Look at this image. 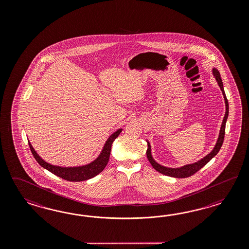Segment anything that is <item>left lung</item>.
<instances>
[{
    "label": "left lung",
    "mask_w": 249,
    "mask_h": 249,
    "mask_svg": "<svg viewBox=\"0 0 249 249\" xmlns=\"http://www.w3.org/2000/svg\"><path fill=\"white\" fill-rule=\"evenodd\" d=\"M213 75L214 76L215 80L217 81L219 87H220V89L222 90V93L224 95V98H225V103H226V114H225V117H224V120L222 122V125H221V128H220V132H219L218 139H217V142L215 143V146L213 147V151L207 154L206 156H204V158L201 159L200 160L194 162L192 164H187V165L181 166L179 168H169V167H165V166L160 165L159 164L157 161H155V160L152 158V155H151V147L150 142L147 141V143H148V149H147V158L149 160V161L151 162L152 167L159 172L160 174H164L167 176H171V177H174V178H187L192 176L193 174L197 173L200 169H202L206 163H208L220 151L223 142H224V139H225V130H226V123L227 121V118H228V112H229V107H228V101H227V98H226V93L224 90V87H223V82H222V78H221V75L219 73L218 70L216 68H213Z\"/></svg>",
    "instance_id": "1"
}]
</instances>
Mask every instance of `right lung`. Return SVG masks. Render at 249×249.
<instances>
[{
    "label": "right lung",
    "instance_id": "right-lung-1",
    "mask_svg": "<svg viewBox=\"0 0 249 249\" xmlns=\"http://www.w3.org/2000/svg\"><path fill=\"white\" fill-rule=\"evenodd\" d=\"M121 131H122V128H119L118 130H116L114 133L108 137V139L107 140V142L103 146L102 151L96 160H94L89 164L75 166V167H61V166L50 164L38 155L37 152L33 148L29 141H28V143H29V147H30L31 151H32L34 157L43 168H45L50 173L60 177L62 179H65L67 181H82L95 177L96 175L100 174L105 169L106 165L109 160L111 145L113 143L115 139L118 138V136L121 134Z\"/></svg>",
    "mask_w": 249,
    "mask_h": 249
}]
</instances>
